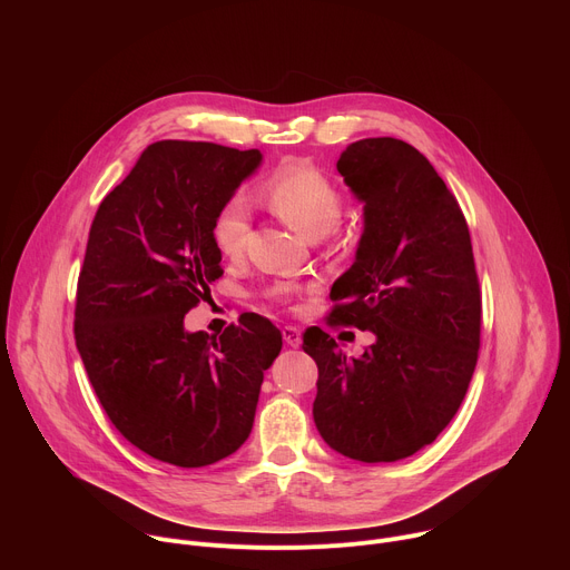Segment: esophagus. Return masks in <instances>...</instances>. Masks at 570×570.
<instances>
[{"mask_svg":"<svg viewBox=\"0 0 570 570\" xmlns=\"http://www.w3.org/2000/svg\"><path fill=\"white\" fill-rule=\"evenodd\" d=\"M282 336H284V343L288 347H299L302 345V332L297 327H291V324H286V327L282 330Z\"/></svg>","mask_w":570,"mask_h":570,"instance_id":"obj_1","label":"esophagus"}]
</instances>
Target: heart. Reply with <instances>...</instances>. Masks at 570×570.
<instances>
[{
	"instance_id": "b5f03b06",
	"label": "heart",
	"mask_w": 570,
	"mask_h": 570,
	"mask_svg": "<svg viewBox=\"0 0 570 570\" xmlns=\"http://www.w3.org/2000/svg\"><path fill=\"white\" fill-rule=\"evenodd\" d=\"M268 207L277 218L306 238L330 234L343 216V194L322 171L306 165L279 169L264 187ZM250 214L243 198H229L216 214L212 238L227 259H240L248 248Z\"/></svg>"
}]
</instances>
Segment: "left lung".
Segmentation results:
<instances>
[{
    "label": "left lung",
    "mask_w": 570,
    "mask_h": 570,
    "mask_svg": "<svg viewBox=\"0 0 570 570\" xmlns=\"http://www.w3.org/2000/svg\"><path fill=\"white\" fill-rule=\"evenodd\" d=\"M338 174L365 203L352 268L334 284L330 327L376 341L354 358L322 330L302 350L317 365L313 420L334 451L396 462L455 417L475 370L482 295L471 236L431 161L394 137L347 146Z\"/></svg>",
    "instance_id": "8db88e82"
}]
</instances>
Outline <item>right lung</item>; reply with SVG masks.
Here are the masks:
<instances>
[{
  "instance_id": "obj_1",
  "label": "right lung",
  "mask_w": 570,
  "mask_h": 570,
  "mask_svg": "<svg viewBox=\"0 0 570 570\" xmlns=\"http://www.w3.org/2000/svg\"><path fill=\"white\" fill-rule=\"evenodd\" d=\"M262 165L257 148L161 139L99 205L78 275L73 338L115 429L146 455L194 469L248 440L282 334L246 315L220 336L185 313L223 275L212 225Z\"/></svg>"
}]
</instances>
